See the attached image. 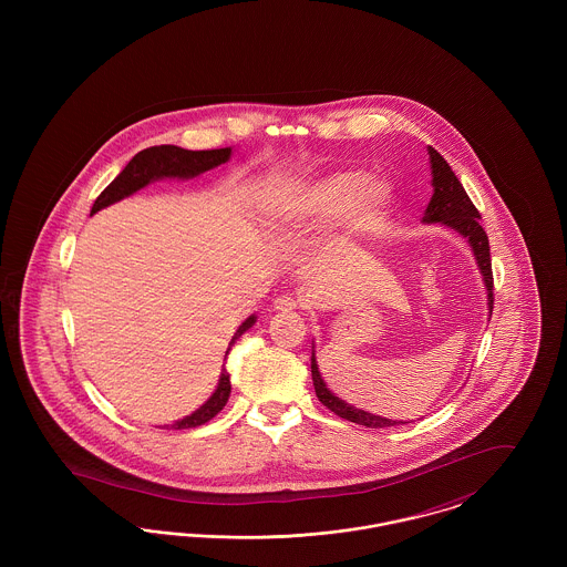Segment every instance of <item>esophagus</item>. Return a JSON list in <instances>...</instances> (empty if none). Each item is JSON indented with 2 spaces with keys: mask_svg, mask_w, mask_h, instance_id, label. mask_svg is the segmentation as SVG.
Wrapping results in <instances>:
<instances>
[{
  "mask_svg": "<svg viewBox=\"0 0 567 567\" xmlns=\"http://www.w3.org/2000/svg\"><path fill=\"white\" fill-rule=\"evenodd\" d=\"M271 308H274L276 312H291V310H296L297 301L293 297L280 296L278 299H274Z\"/></svg>",
  "mask_w": 567,
  "mask_h": 567,
  "instance_id": "esophagus-1",
  "label": "esophagus"
}]
</instances>
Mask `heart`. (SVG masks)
Here are the masks:
<instances>
[{
  "mask_svg": "<svg viewBox=\"0 0 567 567\" xmlns=\"http://www.w3.org/2000/svg\"><path fill=\"white\" fill-rule=\"evenodd\" d=\"M393 206L395 189L386 178L336 169L274 190L261 206V218L278 236H301L338 218L340 238L354 243L377 236Z\"/></svg>",
  "mask_w": 567,
  "mask_h": 567,
  "instance_id": "heart-1",
  "label": "heart"
}]
</instances>
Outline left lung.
Returning a JSON list of instances; mask_svg holds the SVG:
<instances>
[{
  "label": "left lung",
  "mask_w": 567,
  "mask_h": 567,
  "mask_svg": "<svg viewBox=\"0 0 567 567\" xmlns=\"http://www.w3.org/2000/svg\"><path fill=\"white\" fill-rule=\"evenodd\" d=\"M430 153V163H432V187L433 195L427 204V210L423 216V223H440L444 227H451L453 231H457L458 236H463L472 252L474 259L478 264V270L483 276L486 289V308H488V317L493 312V271H491V255H488V238H486L485 229L481 225V213L476 210V206L472 204V199L467 197L465 189L461 187L455 172L451 169V165L444 162V157L427 146ZM310 368H312V382H315V391L321 404L327 405L331 412H336L338 416L363 425V427H393V425H405L404 421H393L386 416H378L372 412H365L361 408L347 404L344 400H340L336 393L329 391V386L324 384L323 377L319 372V363L315 357V347H312V359H310Z\"/></svg>",
  "instance_id": "1"
}]
</instances>
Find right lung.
<instances>
[{"label": "right lung", "instance_id": "obj_1", "mask_svg": "<svg viewBox=\"0 0 567 567\" xmlns=\"http://www.w3.org/2000/svg\"><path fill=\"white\" fill-rule=\"evenodd\" d=\"M231 155H234L231 146L215 148V151H187V148H181V146H174V144L144 148L135 155L132 162L125 165V169L110 183L109 187L102 190V195L95 199V204L91 208V215L109 208V206L125 199V197H132L134 193L148 187L155 181H165V178L190 181V178H197L199 174H204L208 169H215L220 163L229 162ZM255 323H257V315H250L236 329V333H234V338H231V342L225 351V359L231 351V347L236 344V340L243 338V333H246ZM229 393H231V380H229L227 368L223 365L215 393L187 416L174 421L172 425H163V427L190 430V427H199V425L208 423L225 408L227 400H229Z\"/></svg>", "mask_w": 567, "mask_h": 567}]
</instances>
